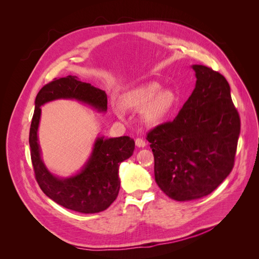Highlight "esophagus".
<instances>
[{
  "instance_id": "34e87169",
  "label": "esophagus",
  "mask_w": 259,
  "mask_h": 259,
  "mask_svg": "<svg viewBox=\"0 0 259 259\" xmlns=\"http://www.w3.org/2000/svg\"><path fill=\"white\" fill-rule=\"evenodd\" d=\"M135 144H136V146L139 147V148H144V147L146 146V142H145V140H144L143 138H136Z\"/></svg>"
}]
</instances>
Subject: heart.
I'll use <instances>...</instances> for the list:
<instances>
[{"label": "heart", "instance_id": "b5f03b06", "mask_svg": "<svg viewBox=\"0 0 259 259\" xmlns=\"http://www.w3.org/2000/svg\"><path fill=\"white\" fill-rule=\"evenodd\" d=\"M176 103L173 92L162 91L158 82H149L125 93L122 97V105L131 110H142L144 120L148 124H156L162 121L171 110ZM119 117L123 113L119 109L115 110Z\"/></svg>", "mask_w": 259, "mask_h": 259}]
</instances>
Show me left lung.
Listing matches in <instances>:
<instances>
[{"instance_id": "left-lung-1", "label": "left lung", "mask_w": 259, "mask_h": 259, "mask_svg": "<svg viewBox=\"0 0 259 259\" xmlns=\"http://www.w3.org/2000/svg\"><path fill=\"white\" fill-rule=\"evenodd\" d=\"M195 88L171 122L147 134L154 156V177L161 190L176 201L213 192L234 165L240 116L230 86L213 69L193 65Z\"/></svg>"}]
</instances>
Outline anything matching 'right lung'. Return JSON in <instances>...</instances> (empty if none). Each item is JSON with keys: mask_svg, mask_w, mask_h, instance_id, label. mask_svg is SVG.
<instances>
[{"mask_svg": "<svg viewBox=\"0 0 259 259\" xmlns=\"http://www.w3.org/2000/svg\"><path fill=\"white\" fill-rule=\"evenodd\" d=\"M61 98L79 100L98 111H107L108 101L105 91L94 88L90 83L81 82L76 76L68 75L44 85L35 98L29 134L35 179L42 191L57 204L79 213H99L110 206L119 194V166L121 162L132 156L135 142L128 136L108 139L98 137L89 161L80 173L68 178L54 176L41 159L37 128L41 106Z\"/></svg>", "mask_w": 259, "mask_h": 259, "instance_id": "obj_1", "label": "right lung"}]
</instances>
